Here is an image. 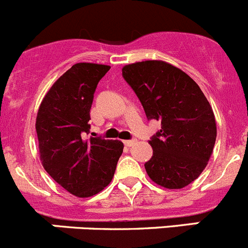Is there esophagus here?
Listing matches in <instances>:
<instances>
[{
	"mask_svg": "<svg viewBox=\"0 0 248 248\" xmlns=\"http://www.w3.org/2000/svg\"><path fill=\"white\" fill-rule=\"evenodd\" d=\"M136 142H137V140H124V144L126 145V147H132Z\"/></svg>",
	"mask_w": 248,
	"mask_h": 248,
	"instance_id": "esophagus-1",
	"label": "esophagus"
}]
</instances>
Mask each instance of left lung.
I'll return each mask as SVG.
<instances>
[{"instance_id": "8db88e82", "label": "left lung", "mask_w": 248, "mask_h": 248, "mask_svg": "<svg viewBox=\"0 0 248 248\" xmlns=\"http://www.w3.org/2000/svg\"><path fill=\"white\" fill-rule=\"evenodd\" d=\"M122 77L142 103L148 120L161 122L149 144L147 173L165 188H184L200 176L213 153L217 124L212 106L198 84L163 61L127 64Z\"/></svg>"}]
</instances>
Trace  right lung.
<instances>
[{
	"mask_svg": "<svg viewBox=\"0 0 248 248\" xmlns=\"http://www.w3.org/2000/svg\"><path fill=\"white\" fill-rule=\"evenodd\" d=\"M110 66L76 63L50 88L36 116L44 169L60 186L85 198L103 191L113 177L124 143L87 138L98 83Z\"/></svg>",
	"mask_w": 248,
	"mask_h": 248,
	"instance_id": "1",
	"label": "right lung"
}]
</instances>
